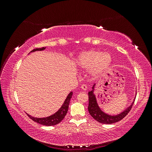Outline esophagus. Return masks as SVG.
<instances>
[{"label": "esophagus", "mask_w": 152, "mask_h": 152, "mask_svg": "<svg viewBox=\"0 0 152 152\" xmlns=\"http://www.w3.org/2000/svg\"><path fill=\"white\" fill-rule=\"evenodd\" d=\"M80 87H81V88H82V89H83L84 91L87 90V86H86V84H82Z\"/></svg>", "instance_id": "34e87169"}]
</instances>
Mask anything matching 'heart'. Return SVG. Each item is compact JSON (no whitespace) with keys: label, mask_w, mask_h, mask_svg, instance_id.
<instances>
[{"label":"heart","mask_w":152,"mask_h":152,"mask_svg":"<svg viewBox=\"0 0 152 152\" xmlns=\"http://www.w3.org/2000/svg\"><path fill=\"white\" fill-rule=\"evenodd\" d=\"M112 58L110 54L97 50H91L82 53L78 59V65L85 69L93 68L94 75H98L107 69L111 64Z\"/></svg>","instance_id":"heart-1"}]
</instances>
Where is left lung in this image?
<instances>
[{"instance_id": "left-lung-1", "label": "left lung", "mask_w": 152, "mask_h": 152, "mask_svg": "<svg viewBox=\"0 0 152 152\" xmlns=\"http://www.w3.org/2000/svg\"><path fill=\"white\" fill-rule=\"evenodd\" d=\"M95 84L93 87V90L89 91L88 93L89 96V106H88V110L91 115L93 117L94 119L97 121L99 123L105 124H111L117 122L121 121L122 118L125 117L128 113L131 111L132 108V104H134L133 102L132 104L129 107L127 108L126 110H124L121 113L117 115H109L104 113L102 110L99 107V106L97 103L95 95L94 94V87Z\"/></svg>"}]
</instances>
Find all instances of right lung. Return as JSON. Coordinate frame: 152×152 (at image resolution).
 <instances>
[{
    "label": "right lung",
    "mask_w": 152,
    "mask_h": 152,
    "mask_svg": "<svg viewBox=\"0 0 152 152\" xmlns=\"http://www.w3.org/2000/svg\"><path fill=\"white\" fill-rule=\"evenodd\" d=\"M45 48H36L32 50L31 52L37 51V50H44ZM72 94H73L72 92H71V93L68 95L65 101V102H64V103L61 106V107L59 108V110L57 112L52 115L48 117H45V118H36V117H31V115H30L26 113L27 115H28L32 121H34V122L38 124H42V125H44V126H51L56 125V124H59L64 118H65V115H66L68 109L69 103H70V99L72 98Z\"/></svg>",
    "instance_id": "obj_1"
}]
</instances>
